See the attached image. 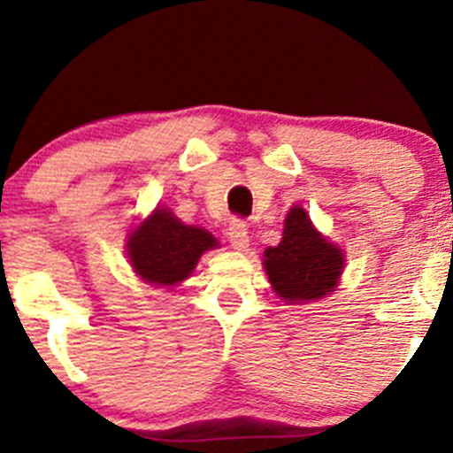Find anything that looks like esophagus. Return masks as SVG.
I'll return each instance as SVG.
<instances>
[{
    "label": "esophagus",
    "mask_w": 453,
    "mask_h": 453,
    "mask_svg": "<svg viewBox=\"0 0 453 453\" xmlns=\"http://www.w3.org/2000/svg\"><path fill=\"white\" fill-rule=\"evenodd\" d=\"M227 241L232 243V248L239 250V252H245L250 248V232L248 226L243 221H232L230 223V230H227Z\"/></svg>",
    "instance_id": "obj_1"
}]
</instances>
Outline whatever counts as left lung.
<instances>
[{"instance_id":"left-lung-1","label":"left lung","mask_w":453,"mask_h":453,"mask_svg":"<svg viewBox=\"0 0 453 453\" xmlns=\"http://www.w3.org/2000/svg\"><path fill=\"white\" fill-rule=\"evenodd\" d=\"M263 265L278 298L298 304L335 291L344 252L315 230L307 210L294 205L285 219L282 241L265 250Z\"/></svg>"}]
</instances>
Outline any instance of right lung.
<instances>
[{
    "label": "right lung",
    "mask_w": 453,
    "mask_h": 453,
    "mask_svg": "<svg viewBox=\"0 0 453 453\" xmlns=\"http://www.w3.org/2000/svg\"><path fill=\"white\" fill-rule=\"evenodd\" d=\"M219 248L217 239L197 226H184L168 208L150 217L127 236V256L142 280L171 287L193 273L201 254Z\"/></svg>",
    "instance_id": "obj_1"
}]
</instances>
